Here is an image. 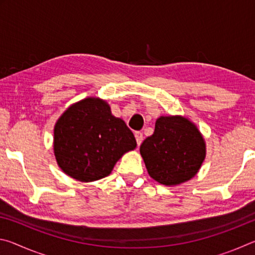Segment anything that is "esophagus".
I'll use <instances>...</instances> for the list:
<instances>
[{
  "label": "esophagus",
  "mask_w": 255,
  "mask_h": 255,
  "mask_svg": "<svg viewBox=\"0 0 255 255\" xmlns=\"http://www.w3.org/2000/svg\"><path fill=\"white\" fill-rule=\"evenodd\" d=\"M135 138H136L137 145L139 146L141 144V141H143V133H141L140 131H136L135 132Z\"/></svg>",
  "instance_id": "34e87169"
}]
</instances>
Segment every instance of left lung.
Listing matches in <instances>:
<instances>
[{"instance_id":"obj_1","label":"left lung","mask_w":255,"mask_h":255,"mask_svg":"<svg viewBox=\"0 0 255 255\" xmlns=\"http://www.w3.org/2000/svg\"><path fill=\"white\" fill-rule=\"evenodd\" d=\"M139 152L149 176L158 183L175 187L191 180L206 158V141L197 125L184 116H161L154 133Z\"/></svg>"}]
</instances>
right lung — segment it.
Instances as JSON below:
<instances>
[{
	"mask_svg": "<svg viewBox=\"0 0 255 255\" xmlns=\"http://www.w3.org/2000/svg\"><path fill=\"white\" fill-rule=\"evenodd\" d=\"M136 146L130 129L100 98L73 103L54 127L56 162L64 173L81 182L106 178L123 155Z\"/></svg>",
	"mask_w": 255,
	"mask_h": 255,
	"instance_id": "obj_1",
	"label": "right lung"
}]
</instances>
